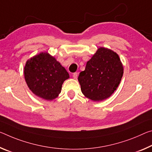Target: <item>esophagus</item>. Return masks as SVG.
<instances>
[{"instance_id":"34e87169","label":"esophagus","mask_w":152,"mask_h":152,"mask_svg":"<svg viewBox=\"0 0 152 152\" xmlns=\"http://www.w3.org/2000/svg\"><path fill=\"white\" fill-rule=\"evenodd\" d=\"M73 78L74 79H77V78H78V73H76V72H75V73L73 74Z\"/></svg>"}]
</instances>
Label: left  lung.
<instances>
[{"instance_id": "8db88e82", "label": "left lung", "mask_w": 152, "mask_h": 152, "mask_svg": "<svg viewBox=\"0 0 152 152\" xmlns=\"http://www.w3.org/2000/svg\"><path fill=\"white\" fill-rule=\"evenodd\" d=\"M123 72L116 53L107 48H99L78 76L82 93L94 102L106 99L116 90Z\"/></svg>"}]
</instances>
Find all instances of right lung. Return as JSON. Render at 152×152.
Here are the masks:
<instances>
[{
  "label": "right lung",
  "instance_id": "right-lung-1",
  "mask_svg": "<svg viewBox=\"0 0 152 152\" xmlns=\"http://www.w3.org/2000/svg\"><path fill=\"white\" fill-rule=\"evenodd\" d=\"M23 72L31 91L48 101L58 97L64 82L69 78L66 69L47 52L40 53L28 60Z\"/></svg>",
  "mask_w": 152,
  "mask_h": 152
}]
</instances>
